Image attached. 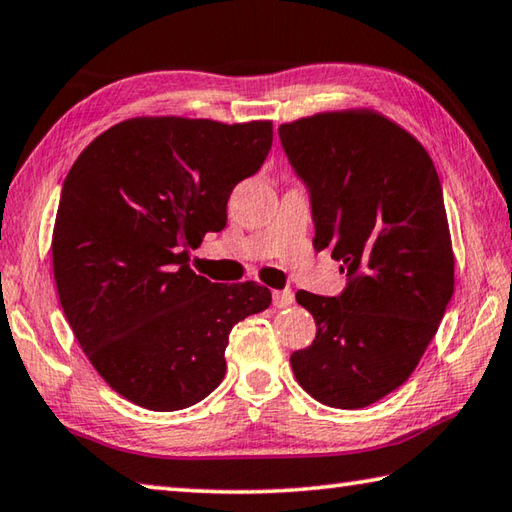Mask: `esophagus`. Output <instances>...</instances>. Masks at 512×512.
<instances>
[{"instance_id":"34e87169","label":"esophagus","mask_w":512,"mask_h":512,"mask_svg":"<svg viewBox=\"0 0 512 512\" xmlns=\"http://www.w3.org/2000/svg\"><path fill=\"white\" fill-rule=\"evenodd\" d=\"M272 299H274V306L276 308H288V306H292V303H294V294L290 290H276L272 294Z\"/></svg>"}]
</instances>
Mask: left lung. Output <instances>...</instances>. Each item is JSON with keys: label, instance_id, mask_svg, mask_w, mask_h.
<instances>
[{"label": "left lung", "instance_id": "8db88e82", "mask_svg": "<svg viewBox=\"0 0 512 512\" xmlns=\"http://www.w3.org/2000/svg\"><path fill=\"white\" fill-rule=\"evenodd\" d=\"M310 191L317 251L348 285L297 292L317 324L290 357L321 405L362 409L409 380L454 294V251L441 179L414 134L373 110L319 112L279 128Z\"/></svg>", "mask_w": 512, "mask_h": 512}]
</instances>
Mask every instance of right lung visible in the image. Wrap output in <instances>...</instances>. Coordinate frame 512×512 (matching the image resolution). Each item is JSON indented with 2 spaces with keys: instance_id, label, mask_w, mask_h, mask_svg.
Wrapping results in <instances>:
<instances>
[{
  "instance_id": "obj_1",
  "label": "right lung",
  "mask_w": 512,
  "mask_h": 512,
  "mask_svg": "<svg viewBox=\"0 0 512 512\" xmlns=\"http://www.w3.org/2000/svg\"><path fill=\"white\" fill-rule=\"evenodd\" d=\"M270 148L272 121L137 116L71 166L51 240L60 306L98 375L134 405L204 400L227 371L231 328L270 308L265 285L211 283L188 265Z\"/></svg>"
}]
</instances>
